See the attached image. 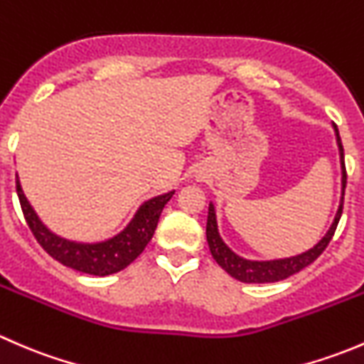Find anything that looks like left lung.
I'll return each mask as SVG.
<instances>
[{"label":"left lung","mask_w":364,"mask_h":364,"mask_svg":"<svg viewBox=\"0 0 364 364\" xmlns=\"http://www.w3.org/2000/svg\"><path fill=\"white\" fill-rule=\"evenodd\" d=\"M336 132V142H338L340 149V161H341V186H343L345 196V185H347V171H345V156H343V146H341V139L338 134V128L335 124ZM341 211H343V197H341V203L338 208V213L335 216V222L329 227V230L326 232V236L315 245L314 248H310L308 252L299 253V255L287 257V259H277V260H248L243 257L236 255L220 237L218 234V225H216V215H215V205L209 204L208 209V223H205V237H208L209 252H211L213 259L218 262V266L222 269H225L236 280L245 282V284H271V282H280L285 278L292 277V274L299 273L303 267L310 266L322 252L328 248L329 241L335 236L336 225L340 222Z\"/></svg>","instance_id":"obj_1"}]
</instances>
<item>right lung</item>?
I'll return each mask as SVG.
<instances>
[{"mask_svg": "<svg viewBox=\"0 0 364 364\" xmlns=\"http://www.w3.org/2000/svg\"><path fill=\"white\" fill-rule=\"evenodd\" d=\"M16 185L24 218L28 222L29 229H31L33 236L40 243V247L63 266L72 267V269L80 271V273L95 274V277H107V274L117 273V271L130 266L141 255L146 245L151 241L153 234H155L161 209L174 196V192H168L146 200L137 209L127 229L121 230L117 236L111 237V240L102 241V243H75V241L63 240V237L50 232L40 222L35 209L26 199L23 188H21L19 178L16 179Z\"/></svg>", "mask_w": 364, "mask_h": 364, "instance_id": "1", "label": "right lung"}]
</instances>
